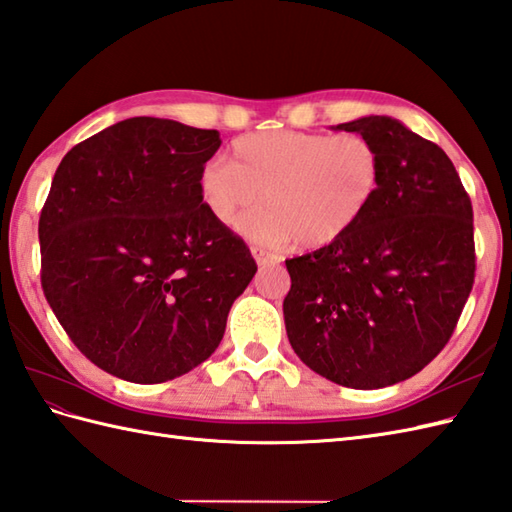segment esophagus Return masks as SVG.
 Instances as JSON below:
<instances>
[{
  "label": "esophagus",
  "instance_id": "esophagus-1",
  "mask_svg": "<svg viewBox=\"0 0 512 512\" xmlns=\"http://www.w3.org/2000/svg\"><path fill=\"white\" fill-rule=\"evenodd\" d=\"M251 253L257 261V266H270V264H277V261H279L277 255H272V253L264 251V248H259V246H251Z\"/></svg>",
  "mask_w": 512,
  "mask_h": 512
}]
</instances>
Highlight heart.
Returning <instances> with one entry per match:
<instances>
[{"mask_svg": "<svg viewBox=\"0 0 512 512\" xmlns=\"http://www.w3.org/2000/svg\"><path fill=\"white\" fill-rule=\"evenodd\" d=\"M379 183L382 157L364 135L268 130L235 139L231 163H207L198 174V194L224 227L259 198L264 207L237 224L248 240L323 248L362 220Z\"/></svg>", "mask_w": 512, "mask_h": 512, "instance_id": "obj_1", "label": "heart"}]
</instances>
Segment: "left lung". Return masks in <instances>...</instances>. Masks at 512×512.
I'll return each mask as SVG.
<instances>
[{"instance_id":"obj_1","label":"left lung","mask_w":512,"mask_h":512,"mask_svg":"<svg viewBox=\"0 0 512 512\" xmlns=\"http://www.w3.org/2000/svg\"><path fill=\"white\" fill-rule=\"evenodd\" d=\"M336 130L373 141L382 183L347 235L285 259L283 318L314 373L373 390L417 375L454 334L475 277L473 209L443 148L399 120L368 115Z\"/></svg>"}]
</instances>
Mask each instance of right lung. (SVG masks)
Here are the masks:
<instances>
[{"label":"right lung","mask_w":512,"mask_h":512,"mask_svg":"<svg viewBox=\"0 0 512 512\" xmlns=\"http://www.w3.org/2000/svg\"><path fill=\"white\" fill-rule=\"evenodd\" d=\"M218 130L130 117L71 148L41 220V285L71 342L126 382L181 377L218 349L257 264L213 220L198 174Z\"/></svg>","instance_id":"add662e5"}]
</instances>
